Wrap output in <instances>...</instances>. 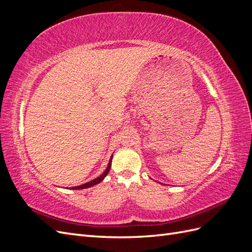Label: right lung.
<instances>
[{
	"label": "right lung",
	"instance_id": "1",
	"mask_svg": "<svg viewBox=\"0 0 252 252\" xmlns=\"http://www.w3.org/2000/svg\"><path fill=\"white\" fill-rule=\"evenodd\" d=\"M111 159H112V156L110 157V159H109V163H108V165H107V168L105 169V171L100 175V177H97V178H95L94 180H93V181H89V182H87V183H85V184H82V185H80V186H74V187H70V189H74V190H79V189H85V188H89V187H93V186H94V185H96V184H98V183H101L104 179H105V177L106 175L108 174V172H109V170H110V166H111ZM66 188H68V187H66Z\"/></svg>",
	"mask_w": 252,
	"mask_h": 252
}]
</instances>
